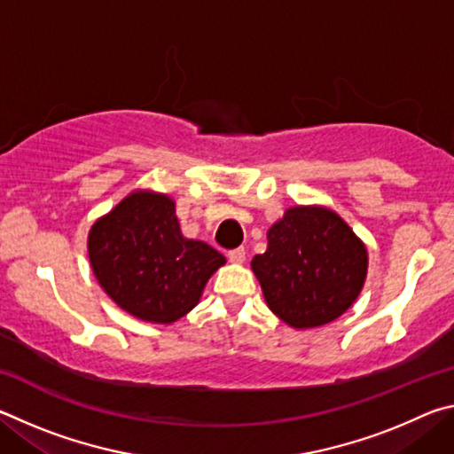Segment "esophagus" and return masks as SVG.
<instances>
[{
    "instance_id": "1",
    "label": "esophagus",
    "mask_w": 454,
    "mask_h": 454,
    "mask_svg": "<svg viewBox=\"0 0 454 454\" xmlns=\"http://www.w3.org/2000/svg\"><path fill=\"white\" fill-rule=\"evenodd\" d=\"M228 260H230V262H234V264H242L244 260H246V250L244 248L230 250L228 252Z\"/></svg>"
}]
</instances>
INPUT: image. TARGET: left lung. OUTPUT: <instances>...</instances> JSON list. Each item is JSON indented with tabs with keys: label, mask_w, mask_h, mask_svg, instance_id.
<instances>
[{
	"label": "left lung",
	"mask_w": 454,
	"mask_h": 454,
	"mask_svg": "<svg viewBox=\"0 0 454 454\" xmlns=\"http://www.w3.org/2000/svg\"><path fill=\"white\" fill-rule=\"evenodd\" d=\"M363 240L336 212L294 206L268 230L252 258L268 309L292 328L328 325L356 301L366 278Z\"/></svg>",
	"instance_id": "left-lung-1"
}]
</instances>
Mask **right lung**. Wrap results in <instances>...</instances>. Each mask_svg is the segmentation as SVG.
I'll use <instances>...</instances> for the list:
<instances>
[{"label": "right lung", "instance_id": "right-lung-1", "mask_svg": "<svg viewBox=\"0 0 454 454\" xmlns=\"http://www.w3.org/2000/svg\"><path fill=\"white\" fill-rule=\"evenodd\" d=\"M88 254L99 286L132 317L170 325L194 309L226 264L212 246L180 232L174 200L136 190L94 222Z\"/></svg>", "mask_w": 454, "mask_h": 454}]
</instances>
